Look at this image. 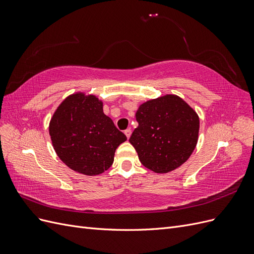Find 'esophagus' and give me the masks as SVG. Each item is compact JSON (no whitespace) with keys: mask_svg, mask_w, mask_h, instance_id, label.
I'll return each instance as SVG.
<instances>
[{"mask_svg":"<svg viewBox=\"0 0 254 254\" xmlns=\"http://www.w3.org/2000/svg\"><path fill=\"white\" fill-rule=\"evenodd\" d=\"M124 133L126 134V136H127V139H129V137H130V135H131V129H130V128L126 129V130H125V132H124Z\"/></svg>","mask_w":254,"mask_h":254,"instance_id":"1","label":"esophagus"}]
</instances>
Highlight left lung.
<instances>
[{
  "label": "left lung",
  "instance_id": "obj_1",
  "mask_svg": "<svg viewBox=\"0 0 254 254\" xmlns=\"http://www.w3.org/2000/svg\"><path fill=\"white\" fill-rule=\"evenodd\" d=\"M139 123L129 142L141 163L157 174L180 167L193 153L199 133V117L175 94L149 99L135 113Z\"/></svg>",
  "mask_w": 254,
  "mask_h": 254
}]
</instances>
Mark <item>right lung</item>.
<instances>
[{
	"instance_id": "add662e5",
	"label": "right lung",
	"mask_w": 254,
	"mask_h": 254,
	"mask_svg": "<svg viewBox=\"0 0 254 254\" xmlns=\"http://www.w3.org/2000/svg\"><path fill=\"white\" fill-rule=\"evenodd\" d=\"M49 131L57 156L71 170L86 176L103 174L127 137L103 110L93 94L76 92L65 97L50 121Z\"/></svg>"
}]
</instances>
